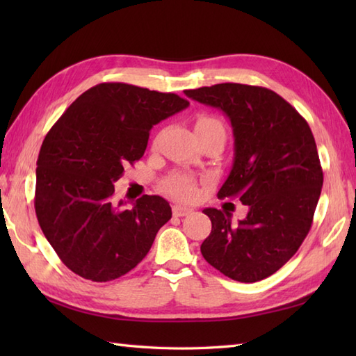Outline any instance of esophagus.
<instances>
[{
  "label": "esophagus",
  "instance_id": "34e87169",
  "mask_svg": "<svg viewBox=\"0 0 356 356\" xmlns=\"http://www.w3.org/2000/svg\"><path fill=\"white\" fill-rule=\"evenodd\" d=\"M191 213H193L191 208H186V207H182V205H174L172 207V216L174 217H184V216H188Z\"/></svg>",
  "mask_w": 356,
  "mask_h": 356
}]
</instances>
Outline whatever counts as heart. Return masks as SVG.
Returning a JSON list of instances; mask_svg holds the SVG:
<instances>
[{
    "mask_svg": "<svg viewBox=\"0 0 356 356\" xmlns=\"http://www.w3.org/2000/svg\"><path fill=\"white\" fill-rule=\"evenodd\" d=\"M213 125L222 124L218 122L216 118L211 116H199L197 120H195V130ZM165 188L180 200H193L195 197V194H197V184H195V180L191 176H188V174H174V176L166 180Z\"/></svg>",
    "mask_w": 356,
    "mask_h": 356,
    "instance_id": "1",
    "label": "heart"
}]
</instances>
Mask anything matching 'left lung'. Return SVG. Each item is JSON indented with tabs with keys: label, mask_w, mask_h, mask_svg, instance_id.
Masks as SVG:
<instances>
[{
	"label": "left lung",
	"mask_w": 356,
	"mask_h": 356,
	"mask_svg": "<svg viewBox=\"0 0 356 356\" xmlns=\"http://www.w3.org/2000/svg\"><path fill=\"white\" fill-rule=\"evenodd\" d=\"M185 95L228 116L234 162L217 195L249 208L237 225L228 211L203 209L213 223L200 246L203 259L236 282H260L298 251L312 226L323 186L314 134L269 88L225 82Z\"/></svg>",
	"instance_id": "obj_1"
}]
</instances>
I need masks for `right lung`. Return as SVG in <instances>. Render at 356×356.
Wrapping results in <instances>:
<instances>
[{
  "label": "right lung",
  "mask_w": 356,
  "mask_h": 356,
  "mask_svg": "<svg viewBox=\"0 0 356 356\" xmlns=\"http://www.w3.org/2000/svg\"><path fill=\"white\" fill-rule=\"evenodd\" d=\"M174 93L104 82L82 93L41 145L35 211L45 238L74 274L104 283L143 260L171 218L161 195L125 208L115 182L145 153L153 125L185 110Z\"/></svg>",
  "instance_id": "right-lung-1"
}]
</instances>
